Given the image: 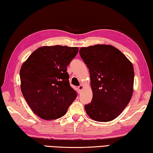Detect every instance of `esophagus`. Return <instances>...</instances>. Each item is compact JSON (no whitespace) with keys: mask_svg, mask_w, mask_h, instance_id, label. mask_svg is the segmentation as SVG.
I'll return each mask as SVG.
<instances>
[{"mask_svg":"<svg viewBox=\"0 0 153 153\" xmlns=\"http://www.w3.org/2000/svg\"><path fill=\"white\" fill-rule=\"evenodd\" d=\"M83 88H84V86H83L82 85H80V86H79L78 87H77V89H78L79 92H81L82 90H83Z\"/></svg>","mask_w":153,"mask_h":153,"instance_id":"34e87169","label":"esophagus"}]
</instances>
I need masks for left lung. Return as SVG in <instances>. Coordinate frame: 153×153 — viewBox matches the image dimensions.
<instances>
[{"instance_id": "1", "label": "left lung", "mask_w": 153, "mask_h": 153, "mask_svg": "<svg viewBox=\"0 0 153 153\" xmlns=\"http://www.w3.org/2000/svg\"><path fill=\"white\" fill-rule=\"evenodd\" d=\"M79 55L89 69L92 99L84 106L94 121L107 122L117 117L130 101L133 93L132 63L111 45L82 47Z\"/></svg>"}]
</instances>
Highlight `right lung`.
I'll use <instances>...</instances> for the list:
<instances>
[{"instance_id":"obj_1","label":"right lung","mask_w":153,"mask_h":153,"mask_svg":"<svg viewBox=\"0 0 153 153\" xmlns=\"http://www.w3.org/2000/svg\"><path fill=\"white\" fill-rule=\"evenodd\" d=\"M77 47L42 46L33 51L20 70L21 90L31 109L46 120L63 116L77 97L69 84L67 66Z\"/></svg>"}]
</instances>
